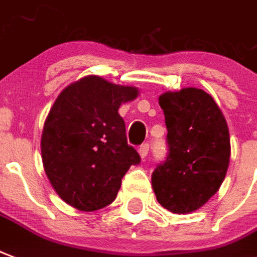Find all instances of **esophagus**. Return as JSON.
<instances>
[{"label": "esophagus", "instance_id": "esophagus-1", "mask_svg": "<svg viewBox=\"0 0 257 257\" xmlns=\"http://www.w3.org/2000/svg\"><path fill=\"white\" fill-rule=\"evenodd\" d=\"M148 151H150V144L144 143L139 147V154H140V157L143 158V159L148 155Z\"/></svg>", "mask_w": 257, "mask_h": 257}]
</instances>
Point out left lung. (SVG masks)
I'll use <instances>...</instances> for the list:
<instances>
[{
	"mask_svg": "<svg viewBox=\"0 0 257 257\" xmlns=\"http://www.w3.org/2000/svg\"><path fill=\"white\" fill-rule=\"evenodd\" d=\"M159 104L169 153L153 172L154 192L165 208L187 214L215 195L225 180L229 129L215 100L199 88L165 92Z\"/></svg>",
	"mask_w": 257,
	"mask_h": 257,
	"instance_id": "8db88e82",
	"label": "left lung"
}]
</instances>
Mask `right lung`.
<instances>
[{
	"label": "right lung",
	"instance_id": "right-lung-1",
	"mask_svg": "<svg viewBox=\"0 0 257 257\" xmlns=\"http://www.w3.org/2000/svg\"><path fill=\"white\" fill-rule=\"evenodd\" d=\"M135 87L87 76L66 87L47 115L42 161L58 196L80 211L113 203L121 180L140 155L129 146L121 103L135 99Z\"/></svg>",
	"mask_w": 257,
	"mask_h": 257
}]
</instances>
